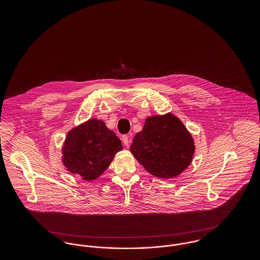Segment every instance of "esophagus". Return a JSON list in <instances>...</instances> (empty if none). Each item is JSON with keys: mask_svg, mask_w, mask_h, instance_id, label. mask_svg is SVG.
<instances>
[{"mask_svg": "<svg viewBox=\"0 0 260 260\" xmlns=\"http://www.w3.org/2000/svg\"><path fill=\"white\" fill-rule=\"evenodd\" d=\"M123 143H124V146H128L129 145V143H131V141H132V138H131V136H123Z\"/></svg>", "mask_w": 260, "mask_h": 260, "instance_id": "esophagus-1", "label": "esophagus"}]
</instances>
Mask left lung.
Here are the masks:
<instances>
[{
	"instance_id": "8db88e82",
	"label": "left lung",
	"mask_w": 260,
	"mask_h": 260,
	"mask_svg": "<svg viewBox=\"0 0 260 260\" xmlns=\"http://www.w3.org/2000/svg\"><path fill=\"white\" fill-rule=\"evenodd\" d=\"M131 152L149 173L173 178L189 167L195 145L185 125L168 113L145 120L142 131L133 140Z\"/></svg>"
}]
</instances>
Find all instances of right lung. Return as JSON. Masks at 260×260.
Segmentation results:
<instances>
[{"instance_id":"obj_1","label":"right lung","mask_w":260,"mask_h":260,"mask_svg":"<svg viewBox=\"0 0 260 260\" xmlns=\"http://www.w3.org/2000/svg\"><path fill=\"white\" fill-rule=\"evenodd\" d=\"M122 149L121 140L103 121L90 119L69 131L62 148V161L67 171L91 181L107 170Z\"/></svg>"}]
</instances>
